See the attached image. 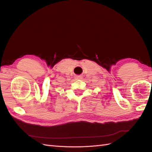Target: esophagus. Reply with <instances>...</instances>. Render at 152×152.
Listing matches in <instances>:
<instances>
[{
	"label": "esophagus",
	"mask_w": 152,
	"mask_h": 152,
	"mask_svg": "<svg viewBox=\"0 0 152 152\" xmlns=\"http://www.w3.org/2000/svg\"><path fill=\"white\" fill-rule=\"evenodd\" d=\"M82 79V77H80V76H77L76 77H75V79H77V80H78V79Z\"/></svg>",
	"instance_id": "34e87169"
}]
</instances>
